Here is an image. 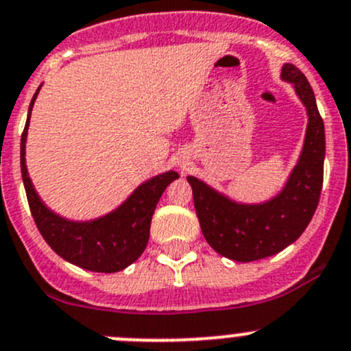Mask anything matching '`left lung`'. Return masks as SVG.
I'll return each instance as SVG.
<instances>
[{
  "label": "left lung",
  "mask_w": 351,
  "mask_h": 351,
  "mask_svg": "<svg viewBox=\"0 0 351 351\" xmlns=\"http://www.w3.org/2000/svg\"><path fill=\"white\" fill-rule=\"evenodd\" d=\"M282 78L292 83L308 116L304 148L282 193L261 204L235 203L203 180L187 177L204 239L218 254L234 261H258L283 251L307 228L321 196L324 123L304 73L287 62Z\"/></svg>",
  "instance_id": "obj_1"
}]
</instances>
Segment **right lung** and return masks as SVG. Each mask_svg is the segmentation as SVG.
I'll return each mask as SVG.
<instances>
[{
	"label": "right lung",
	"instance_id": "add662e5",
	"mask_svg": "<svg viewBox=\"0 0 351 351\" xmlns=\"http://www.w3.org/2000/svg\"><path fill=\"white\" fill-rule=\"evenodd\" d=\"M36 95L29 107L20 143V167L34 221L49 247L71 265L97 273H116L143 254L150 237V223L165 187L179 174L174 171L152 177L141 184L117 210L90 221H71L51 211L40 201L25 165V141Z\"/></svg>",
	"mask_w": 351,
	"mask_h": 351
}]
</instances>
